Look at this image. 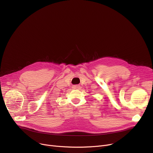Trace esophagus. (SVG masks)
Returning a JSON list of instances; mask_svg holds the SVG:
<instances>
[{
  "instance_id": "1",
  "label": "esophagus",
  "mask_w": 153,
  "mask_h": 153,
  "mask_svg": "<svg viewBox=\"0 0 153 153\" xmlns=\"http://www.w3.org/2000/svg\"><path fill=\"white\" fill-rule=\"evenodd\" d=\"M72 88H73L74 89H80L81 87V86L79 85H73Z\"/></svg>"
}]
</instances>
